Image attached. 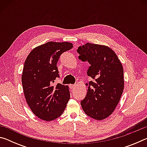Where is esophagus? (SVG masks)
Here are the masks:
<instances>
[{
  "instance_id": "1",
  "label": "esophagus",
  "mask_w": 147,
  "mask_h": 147,
  "mask_svg": "<svg viewBox=\"0 0 147 147\" xmlns=\"http://www.w3.org/2000/svg\"><path fill=\"white\" fill-rule=\"evenodd\" d=\"M75 84H70V86H69V87H70L71 89H73L74 87H75Z\"/></svg>"
}]
</instances>
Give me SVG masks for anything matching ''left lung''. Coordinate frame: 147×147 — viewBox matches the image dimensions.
<instances>
[{"label": "left lung", "mask_w": 147, "mask_h": 147, "mask_svg": "<svg viewBox=\"0 0 147 147\" xmlns=\"http://www.w3.org/2000/svg\"><path fill=\"white\" fill-rule=\"evenodd\" d=\"M77 53L79 59L90 65L87 74L92 78L81 106L87 115L102 120L113 113L123 94V66L108 47L88 43L79 46Z\"/></svg>", "instance_id": "obj_1"}]
</instances>
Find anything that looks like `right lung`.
<instances>
[{"label": "right lung", "instance_id": "add662e5", "mask_svg": "<svg viewBox=\"0 0 147 147\" xmlns=\"http://www.w3.org/2000/svg\"><path fill=\"white\" fill-rule=\"evenodd\" d=\"M68 42L50 41L32 50L24 62L22 84L26 100L35 115L44 121L60 116L70 98L67 86L57 84V63L61 54L73 48Z\"/></svg>", "mask_w": 147, "mask_h": 147}]
</instances>
